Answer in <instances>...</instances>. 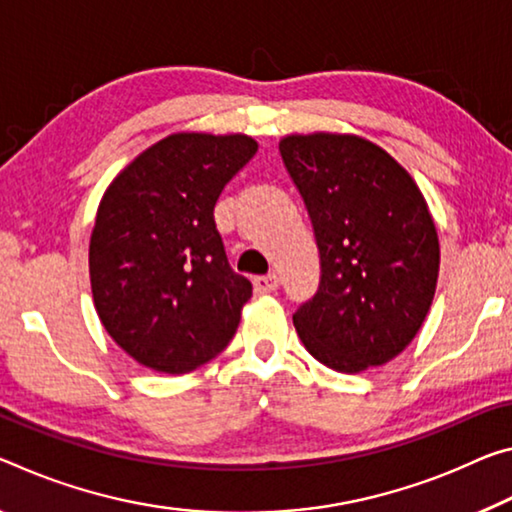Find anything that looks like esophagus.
<instances>
[{
  "label": "esophagus",
  "instance_id": "1",
  "mask_svg": "<svg viewBox=\"0 0 512 512\" xmlns=\"http://www.w3.org/2000/svg\"><path fill=\"white\" fill-rule=\"evenodd\" d=\"M278 287H280V278L275 273L259 275V278H255V291H257V294H271V291H275Z\"/></svg>",
  "mask_w": 512,
  "mask_h": 512
}]
</instances>
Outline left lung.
<instances>
[{"mask_svg": "<svg viewBox=\"0 0 512 512\" xmlns=\"http://www.w3.org/2000/svg\"><path fill=\"white\" fill-rule=\"evenodd\" d=\"M312 221L321 280L294 314L307 351L360 373L396 358L433 303L440 243L426 200L385 150L358 136L280 141Z\"/></svg>", "mask_w": 512, "mask_h": 512, "instance_id": "1", "label": "left lung"}]
</instances>
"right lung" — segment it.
<instances>
[{
  "label": "right lung",
  "instance_id": "add662e5",
  "mask_svg": "<svg viewBox=\"0 0 512 512\" xmlns=\"http://www.w3.org/2000/svg\"><path fill=\"white\" fill-rule=\"evenodd\" d=\"M255 152L241 134H173L104 193L88 253L95 310L143 367L193 371L237 332L253 285L227 262L214 207Z\"/></svg>",
  "mask_w": 512,
  "mask_h": 512
}]
</instances>
